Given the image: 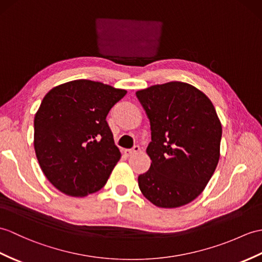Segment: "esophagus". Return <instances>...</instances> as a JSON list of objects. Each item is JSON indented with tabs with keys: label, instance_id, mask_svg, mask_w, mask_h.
Returning a JSON list of instances; mask_svg holds the SVG:
<instances>
[{
	"label": "esophagus",
	"instance_id": "esophagus-1",
	"mask_svg": "<svg viewBox=\"0 0 262 262\" xmlns=\"http://www.w3.org/2000/svg\"><path fill=\"white\" fill-rule=\"evenodd\" d=\"M139 150H141V147H139L138 145H135V146H134V147L130 148V149H125V150H124V154H125L126 156H132V155H134V154L138 153Z\"/></svg>",
	"mask_w": 262,
	"mask_h": 262
}]
</instances>
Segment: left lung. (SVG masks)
Listing matches in <instances>:
<instances>
[{
	"label": "left lung",
	"instance_id": "8db88e82",
	"mask_svg": "<svg viewBox=\"0 0 262 262\" xmlns=\"http://www.w3.org/2000/svg\"><path fill=\"white\" fill-rule=\"evenodd\" d=\"M149 119L150 167L138 176L143 195L159 208H179L203 192L220 159L222 126L202 91L181 81L136 93Z\"/></svg>",
	"mask_w": 262,
	"mask_h": 262
}]
</instances>
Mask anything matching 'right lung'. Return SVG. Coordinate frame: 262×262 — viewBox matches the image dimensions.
Segmentation results:
<instances>
[{
	"instance_id": "right-lung-1",
	"label": "right lung",
	"mask_w": 262,
	"mask_h": 262,
	"mask_svg": "<svg viewBox=\"0 0 262 262\" xmlns=\"http://www.w3.org/2000/svg\"><path fill=\"white\" fill-rule=\"evenodd\" d=\"M127 94L98 81H69L45 96L34 117V149L42 172L59 191H99L120 159L106 117Z\"/></svg>"
}]
</instances>
